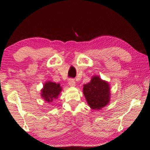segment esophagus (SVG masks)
Here are the masks:
<instances>
[{
    "label": "esophagus",
    "mask_w": 150,
    "mask_h": 150,
    "mask_svg": "<svg viewBox=\"0 0 150 150\" xmlns=\"http://www.w3.org/2000/svg\"><path fill=\"white\" fill-rule=\"evenodd\" d=\"M68 84L70 86H75L76 82L74 79H69L68 80Z\"/></svg>",
    "instance_id": "34e87169"
}]
</instances>
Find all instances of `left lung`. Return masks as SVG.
Listing matches in <instances>:
<instances>
[{
  "mask_svg": "<svg viewBox=\"0 0 150 150\" xmlns=\"http://www.w3.org/2000/svg\"><path fill=\"white\" fill-rule=\"evenodd\" d=\"M109 83L98 76H93L91 82L83 85V94L91 109L100 110L109 104L110 99Z\"/></svg>",
  "mask_w": 150,
  "mask_h": 150,
  "instance_id": "1",
  "label": "left lung"
}]
</instances>
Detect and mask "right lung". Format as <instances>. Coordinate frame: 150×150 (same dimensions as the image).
<instances>
[{"label": "right lung", "instance_id": "1", "mask_svg": "<svg viewBox=\"0 0 150 150\" xmlns=\"http://www.w3.org/2000/svg\"><path fill=\"white\" fill-rule=\"evenodd\" d=\"M62 91L60 84L51 81H47L43 84V88L41 90V96L47 103H51L57 98Z\"/></svg>", "mask_w": 150, "mask_h": 150}]
</instances>
